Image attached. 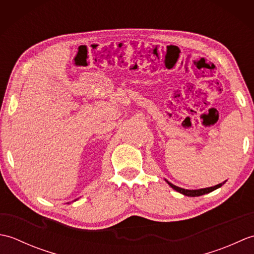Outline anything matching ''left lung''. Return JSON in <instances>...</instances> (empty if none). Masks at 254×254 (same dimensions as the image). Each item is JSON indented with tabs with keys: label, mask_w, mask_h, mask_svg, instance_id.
I'll return each instance as SVG.
<instances>
[{
	"label": "left lung",
	"mask_w": 254,
	"mask_h": 254,
	"mask_svg": "<svg viewBox=\"0 0 254 254\" xmlns=\"http://www.w3.org/2000/svg\"><path fill=\"white\" fill-rule=\"evenodd\" d=\"M167 183H168V185L172 189H174V190H176V191H178L179 193L183 194V195H187V196H199V195H203V194H206V193H209V192H212L214 190H216V189L220 188V187L224 185V182H223V183H219V185H217V186L209 187V188H204V189H198V190H187V189H182V188H179V187H177L175 185H172V183H170L169 181H167Z\"/></svg>",
	"instance_id": "obj_1"
}]
</instances>
